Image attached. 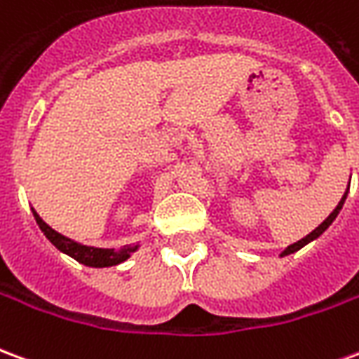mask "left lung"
<instances>
[{"mask_svg":"<svg viewBox=\"0 0 359 359\" xmlns=\"http://www.w3.org/2000/svg\"><path fill=\"white\" fill-rule=\"evenodd\" d=\"M348 188H350V184H348ZM346 196H348V190H346V192H344V196H342V200H340V202H339V205H337V208L332 210L331 215H329V217L325 219L323 223H321V225L317 226L316 231H311V233H309L308 236H304L302 241H298V242H294V244H290V246H288V248H286L285 252L280 254V256H288V254H294V252H298V250H300V248H304V246H306V244H309V242H311V241H316V238H319V236H321V234H323L325 231H327V229L331 226L332 221L337 219V215H339L340 210H342V205H344V200H346Z\"/></svg>","mask_w":359,"mask_h":359,"instance_id":"1","label":"left lung"}]
</instances>
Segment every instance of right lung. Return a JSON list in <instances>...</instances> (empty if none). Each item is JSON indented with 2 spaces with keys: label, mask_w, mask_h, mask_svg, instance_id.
Returning <instances> with one entry per match:
<instances>
[{
  "label": "right lung",
  "mask_w": 359,
  "mask_h": 359,
  "mask_svg": "<svg viewBox=\"0 0 359 359\" xmlns=\"http://www.w3.org/2000/svg\"><path fill=\"white\" fill-rule=\"evenodd\" d=\"M34 213V219L40 231L46 234V238L67 256H71L73 259H76L79 264L88 265V267H111V265H118L126 262L133 252L138 250V244L136 246H123V248H94V246H84L81 242H74L71 238H67L57 231H53L46 221H43L36 210H32Z\"/></svg>",
  "instance_id": "1"
}]
</instances>
